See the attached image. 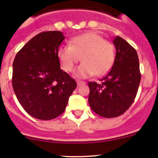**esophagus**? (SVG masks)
I'll list each match as a JSON object with an SVG mask.
<instances>
[{
	"label": "esophagus",
	"instance_id": "1",
	"mask_svg": "<svg viewBox=\"0 0 158 158\" xmlns=\"http://www.w3.org/2000/svg\"><path fill=\"white\" fill-rule=\"evenodd\" d=\"M77 85L78 86H80V85H85V82H82V81H77Z\"/></svg>",
	"mask_w": 158,
	"mask_h": 158
}]
</instances>
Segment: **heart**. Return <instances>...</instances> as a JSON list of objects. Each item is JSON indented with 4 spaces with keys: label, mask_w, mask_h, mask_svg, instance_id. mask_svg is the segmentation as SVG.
<instances>
[{
    "label": "heart",
    "mask_w": 158,
    "mask_h": 158,
    "mask_svg": "<svg viewBox=\"0 0 158 158\" xmlns=\"http://www.w3.org/2000/svg\"><path fill=\"white\" fill-rule=\"evenodd\" d=\"M59 60L66 72H72L76 63H82L75 72L78 78L100 76L109 71L114 61V48L97 33L88 32L70 40L69 45H62L57 51Z\"/></svg>",
    "instance_id": "1"
}]
</instances>
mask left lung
I'll list each match as a JSON object with an SVG mask.
<instances>
[{"instance_id": "obj_1", "label": "left lung", "mask_w": 158, "mask_h": 158, "mask_svg": "<svg viewBox=\"0 0 158 158\" xmlns=\"http://www.w3.org/2000/svg\"><path fill=\"white\" fill-rule=\"evenodd\" d=\"M114 64L101 83L89 82V103L96 114L105 118L121 115L131 106L141 82L139 60L136 50L117 36Z\"/></svg>"}]
</instances>
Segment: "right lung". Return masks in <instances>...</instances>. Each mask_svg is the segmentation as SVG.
I'll use <instances>...</instances> for the list:
<instances>
[{
  "instance_id": "add662e5",
  "label": "right lung",
  "mask_w": 158,
  "mask_h": 158,
  "mask_svg": "<svg viewBox=\"0 0 158 158\" xmlns=\"http://www.w3.org/2000/svg\"><path fill=\"white\" fill-rule=\"evenodd\" d=\"M64 39L60 31L42 32L28 41L14 60L16 96L23 109L37 119L51 120L60 115L77 86L60 69L57 51Z\"/></svg>"
}]
</instances>
